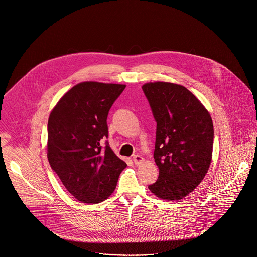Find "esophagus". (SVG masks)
I'll return each instance as SVG.
<instances>
[{
	"label": "esophagus",
	"mask_w": 257,
	"mask_h": 257,
	"mask_svg": "<svg viewBox=\"0 0 257 257\" xmlns=\"http://www.w3.org/2000/svg\"><path fill=\"white\" fill-rule=\"evenodd\" d=\"M144 158L141 156V155H135L134 157H133V161H134L135 165H140V164H142L143 162H144Z\"/></svg>",
	"instance_id": "1"
}]
</instances>
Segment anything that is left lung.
I'll return each mask as SVG.
<instances>
[{"instance_id": "obj_1", "label": "left lung", "mask_w": 257, "mask_h": 257, "mask_svg": "<svg viewBox=\"0 0 257 257\" xmlns=\"http://www.w3.org/2000/svg\"><path fill=\"white\" fill-rule=\"evenodd\" d=\"M143 90L157 122V181L148 186L162 199L180 200L204 179L212 162L214 128L203 104L185 86L147 83Z\"/></svg>"}]
</instances>
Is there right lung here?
I'll return each mask as SVG.
<instances>
[{
    "label": "right lung",
    "instance_id": "obj_1",
    "mask_svg": "<svg viewBox=\"0 0 257 257\" xmlns=\"http://www.w3.org/2000/svg\"><path fill=\"white\" fill-rule=\"evenodd\" d=\"M125 85L82 82L70 88L50 112L47 157L63 186L79 201L94 204L113 193L127 167L107 144V117Z\"/></svg>",
    "mask_w": 257,
    "mask_h": 257
}]
</instances>
